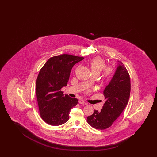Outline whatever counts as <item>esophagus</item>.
<instances>
[{"label": "esophagus", "mask_w": 157, "mask_h": 157, "mask_svg": "<svg viewBox=\"0 0 157 157\" xmlns=\"http://www.w3.org/2000/svg\"><path fill=\"white\" fill-rule=\"evenodd\" d=\"M78 103L80 104H83V105H86V103H85L83 100H79V101H78Z\"/></svg>", "instance_id": "esophagus-1"}]
</instances>
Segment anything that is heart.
<instances>
[{"label": "heart", "instance_id": "obj_1", "mask_svg": "<svg viewBox=\"0 0 157 157\" xmlns=\"http://www.w3.org/2000/svg\"><path fill=\"white\" fill-rule=\"evenodd\" d=\"M105 62L101 57H95L90 61V66L93 74L99 75L103 70L101 78L104 81L110 80L113 73V68L111 66H105Z\"/></svg>", "mask_w": 157, "mask_h": 157}]
</instances>
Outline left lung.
<instances>
[{
	"mask_svg": "<svg viewBox=\"0 0 157 157\" xmlns=\"http://www.w3.org/2000/svg\"><path fill=\"white\" fill-rule=\"evenodd\" d=\"M118 62L113 77L104 90L105 102L100 112L94 110L93 114L87 118L88 124L97 130L110 127L124 111L130 98V75L124 64Z\"/></svg>",
	"mask_w": 157,
	"mask_h": 157,
	"instance_id": "obj_1",
	"label": "left lung"
}]
</instances>
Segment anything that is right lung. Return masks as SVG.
<instances>
[{"label":"right lung","mask_w":157,"mask_h":157,"mask_svg":"<svg viewBox=\"0 0 157 157\" xmlns=\"http://www.w3.org/2000/svg\"><path fill=\"white\" fill-rule=\"evenodd\" d=\"M83 57L62 54L51 57L41 68L37 78L36 94L40 116L47 124L59 126L69 120L70 111L78 103L61 91L67 86L71 71Z\"/></svg>","instance_id":"1"}]
</instances>
